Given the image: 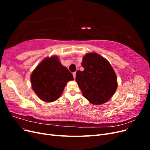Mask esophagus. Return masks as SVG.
I'll list each match as a JSON object with an SVG mask.
<instances>
[{
	"mask_svg": "<svg viewBox=\"0 0 150 150\" xmlns=\"http://www.w3.org/2000/svg\"><path fill=\"white\" fill-rule=\"evenodd\" d=\"M72 75H73L74 78L75 79L76 78V72H73V73H72Z\"/></svg>",
	"mask_w": 150,
	"mask_h": 150,
	"instance_id": "1",
	"label": "esophagus"
}]
</instances>
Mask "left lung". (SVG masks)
<instances>
[{
	"instance_id": "obj_1",
	"label": "left lung",
	"mask_w": 150,
	"mask_h": 150,
	"mask_svg": "<svg viewBox=\"0 0 150 150\" xmlns=\"http://www.w3.org/2000/svg\"><path fill=\"white\" fill-rule=\"evenodd\" d=\"M78 71L76 81L83 96L95 105L107 102L116 92L117 83L115 72L109 61L95 52L87 53Z\"/></svg>"
}]
</instances>
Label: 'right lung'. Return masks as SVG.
I'll return each instance as SVG.
<instances>
[{"mask_svg":"<svg viewBox=\"0 0 150 150\" xmlns=\"http://www.w3.org/2000/svg\"><path fill=\"white\" fill-rule=\"evenodd\" d=\"M74 80L67 67L56 56L46 57L33 71L30 81L37 96L46 102H53L61 96L67 83Z\"/></svg>","mask_w":150,"mask_h":150,"instance_id":"add662e5","label":"right lung"}]
</instances>
